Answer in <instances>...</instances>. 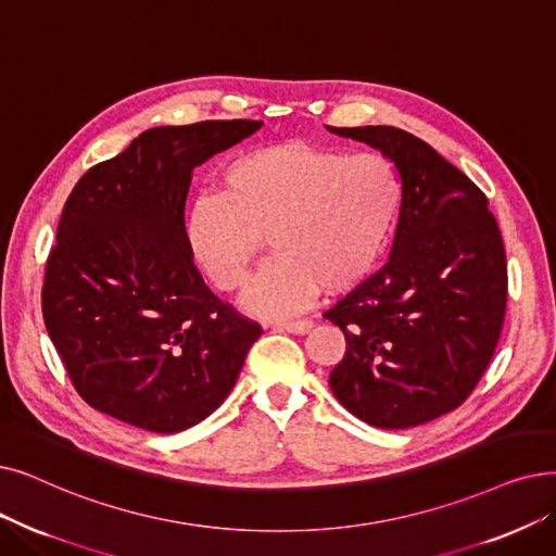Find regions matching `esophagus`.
<instances>
[{"instance_id":"34e87169","label":"esophagus","mask_w":556,"mask_h":556,"mask_svg":"<svg viewBox=\"0 0 556 556\" xmlns=\"http://www.w3.org/2000/svg\"><path fill=\"white\" fill-rule=\"evenodd\" d=\"M277 327L291 331V333H308L313 329V323L306 320V318H302V320H279Z\"/></svg>"}]
</instances>
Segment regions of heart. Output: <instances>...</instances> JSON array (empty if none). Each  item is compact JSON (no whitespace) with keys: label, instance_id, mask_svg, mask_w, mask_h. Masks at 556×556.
<instances>
[{"label":"heart","instance_id":"1","mask_svg":"<svg viewBox=\"0 0 556 556\" xmlns=\"http://www.w3.org/2000/svg\"><path fill=\"white\" fill-rule=\"evenodd\" d=\"M218 186L188 208V250L218 291L238 293L268 240L275 256L256 275L245 308L270 318L304 308L320 286L341 293L368 277L404 200L402 177L386 156L304 142L238 154Z\"/></svg>","mask_w":556,"mask_h":556}]
</instances>
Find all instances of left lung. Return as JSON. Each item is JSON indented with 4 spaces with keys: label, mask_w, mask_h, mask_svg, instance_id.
<instances>
[{
    "label": "left lung",
    "mask_w": 556,
    "mask_h": 556,
    "mask_svg": "<svg viewBox=\"0 0 556 556\" xmlns=\"http://www.w3.org/2000/svg\"><path fill=\"white\" fill-rule=\"evenodd\" d=\"M389 156L404 200L389 263L325 311L345 333L329 386L350 414L406 429L462 406L486 372L506 311V256L489 200L395 127H329Z\"/></svg>",
    "instance_id": "obj_1"
}]
</instances>
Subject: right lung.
I'll return each instance as SVG.
<instances>
[{
  "mask_svg": "<svg viewBox=\"0 0 556 556\" xmlns=\"http://www.w3.org/2000/svg\"><path fill=\"white\" fill-rule=\"evenodd\" d=\"M261 125L154 127L72 188L45 265L42 318L72 386L98 412L177 433L233 389L263 329L208 291L184 211L192 170Z\"/></svg>",
  "mask_w": 556,
  "mask_h": 556,
  "instance_id": "obj_1",
  "label": "right lung"
}]
</instances>
